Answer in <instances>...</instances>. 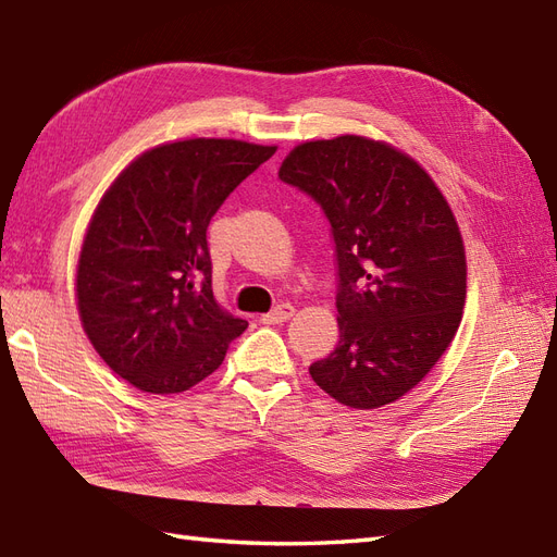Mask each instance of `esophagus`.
<instances>
[{
    "instance_id": "1",
    "label": "esophagus",
    "mask_w": 557,
    "mask_h": 557,
    "mask_svg": "<svg viewBox=\"0 0 557 557\" xmlns=\"http://www.w3.org/2000/svg\"><path fill=\"white\" fill-rule=\"evenodd\" d=\"M292 315H294V306L280 304L277 308L270 310V313H265L261 320L265 322V325H282V322H287Z\"/></svg>"
}]
</instances>
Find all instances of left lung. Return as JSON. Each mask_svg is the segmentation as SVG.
I'll list each match as a JSON object with an SVG mask.
<instances>
[{"instance_id":"8db88e82","label":"left lung","mask_w":557,"mask_h":557,"mask_svg":"<svg viewBox=\"0 0 557 557\" xmlns=\"http://www.w3.org/2000/svg\"><path fill=\"white\" fill-rule=\"evenodd\" d=\"M277 175L320 203L337 256L339 344L310 377L348 408L394 404L460 325L468 263L454 211L418 161L360 135L304 141Z\"/></svg>"}]
</instances>
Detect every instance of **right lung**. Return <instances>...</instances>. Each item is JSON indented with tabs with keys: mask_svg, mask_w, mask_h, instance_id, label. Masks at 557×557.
I'll use <instances>...</instances> for the list:
<instances>
[{
	"mask_svg": "<svg viewBox=\"0 0 557 557\" xmlns=\"http://www.w3.org/2000/svg\"><path fill=\"white\" fill-rule=\"evenodd\" d=\"M275 151L242 139L171 141L139 153L101 197L77 261V313L103 363L139 392L191 389L249 327L215 301L206 230Z\"/></svg>",
	"mask_w": 557,
	"mask_h": 557,
	"instance_id": "obj_1",
	"label": "right lung"
}]
</instances>
